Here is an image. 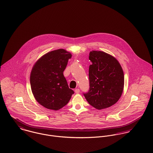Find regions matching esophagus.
Masks as SVG:
<instances>
[{
  "instance_id": "obj_1",
  "label": "esophagus",
  "mask_w": 153,
  "mask_h": 153,
  "mask_svg": "<svg viewBox=\"0 0 153 153\" xmlns=\"http://www.w3.org/2000/svg\"><path fill=\"white\" fill-rule=\"evenodd\" d=\"M75 92L76 94H79V93L80 92L79 89H75Z\"/></svg>"
}]
</instances>
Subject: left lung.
<instances>
[{
  "label": "left lung",
  "mask_w": 153,
  "mask_h": 153,
  "mask_svg": "<svg viewBox=\"0 0 153 153\" xmlns=\"http://www.w3.org/2000/svg\"><path fill=\"white\" fill-rule=\"evenodd\" d=\"M89 59V90L84 94L88 102L97 109H104L115 104L124 89L123 68L113 56L102 51H92Z\"/></svg>",
  "instance_id": "left-lung-1"
}]
</instances>
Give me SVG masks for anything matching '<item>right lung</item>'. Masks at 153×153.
Returning <instances> with one entry per match:
<instances>
[{"label":"right lung","instance_id":"1","mask_svg":"<svg viewBox=\"0 0 153 153\" xmlns=\"http://www.w3.org/2000/svg\"><path fill=\"white\" fill-rule=\"evenodd\" d=\"M71 57L70 52L59 49L45 54L33 66L31 90L36 101L45 108L55 111L63 108L74 93L63 74Z\"/></svg>","mask_w":153,"mask_h":153}]
</instances>
